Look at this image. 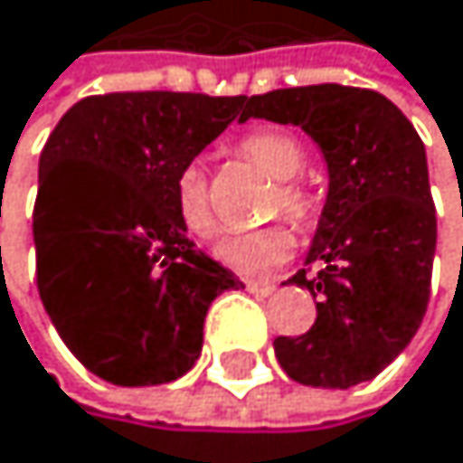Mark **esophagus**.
<instances>
[{"mask_svg": "<svg viewBox=\"0 0 463 463\" xmlns=\"http://www.w3.org/2000/svg\"><path fill=\"white\" fill-rule=\"evenodd\" d=\"M247 289L252 295H259V298H267V295H272L275 284H269V281H247Z\"/></svg>", "mask_w": 463, "mask_h": 463, "instance_id": "esophagus-1", "label": "esophagus"}]
</instances>
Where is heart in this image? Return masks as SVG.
<instances>
[{
	"label": "heart",
	"mask_w": 463,
	"mask_h": 463,
	"mask_svg": "<svg viewBox=\"0 0 463 463\" xmlns=\"http://www.w3.org/2000/svg\"><path fill=\"white\" fill-rule=\"evenodd\" d=\"M239 151L250 163H255L272 179H278V188L269 196L267 213L275 216L284 211L298 227H307L317 213V202L307 188L295 182V176L307 165V151H303V146L292 135H287V131L264 128V131L247 135L239 143ZM174 211H176L179 224L185 227L191 236L211 239L216 233L208 176L194 163L179 168L174 179ZM292 250H295V239L289 233V227L267 224L259 230H247V233L224 236L213 247V255L224 267L236 269L241 275H264V272H272L275 267L287 264Z\"/></svg>",
	"instance_id": "1"
}]
</instances>
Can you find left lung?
<instances>
[{"label":"left lung","mask_w":463,"mask_h":463,"mask_svg":"<svg viewBox=\"0 0 463 463\" xmlns=\"http://www.w3.org/2000/svg\"><path fill=\"white\" fill-rule=\"evenodd\" d=\"M300 126L317 143L328 194L307 264L287 284L317 298L307 335L275 357L300 385L351 388L391 365L421 326L436 255L428 154L413 123L380 92L315 83L244 100V120Z\"/></svg>","instance_id":"obj_1"}]
</instances>
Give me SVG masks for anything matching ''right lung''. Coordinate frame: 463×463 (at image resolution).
<instances>
[{
    "mask_svg": "<svg viewBox=\"0 0 463 463\" xmlns=\"http://www.w3.org/2000/svg\"><path fill=\"white\" fill-rule=\"evenodd\" d=\"M244 95L109 92L78 100L39 160L35 281L61 340L95 376L163 385L202 354L211 303L239 278L194 247L174 179L222 131Z\"/></svg>",
    "mask_w": 463,
    "mask_h": 463,
    "instance_id": "1",
    "label": "right lung"
}]
</instances>
